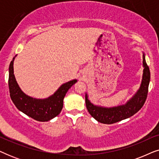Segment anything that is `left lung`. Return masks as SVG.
Here are the masks:
<instances>
[{
    "instance_id": "1",
    "label": "left lung",
    "mask_w": 159,
    "mask_h": 159,
    "mask_svg": "<svg viewBox=\"0 0 159 159\" xmlns=\"http://www.w3.org/2000/svg\"><path fill=\"white\" fill-rule=\"evenodd\" d=\"M143 80L141 82L140 88L135 95L130 99L125 105L119 106L114 108H103L100 106H94L88 99V95H85V103L88 112L93 118L98 122L111 125L118 122L123 119H127L133 116L144 105L146 101L148 93V85L151 79L149 67L146 64L145 55L143 56Z\"/></svg>"
}]
</instances>
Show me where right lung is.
Segmentation results:
<instances>
[{
    "label": "right lung",
    "mask_w": 159,
    "mask_h": 159,
    "mask_svg": "<svg viewBox=\"0 0 159 159\" xmlns=\"http://www.w3.org/2000/svg\"><path fill=\"white\" fill-rule=\"evenodd\" d=\"M9 65L8 88L10 97L19 111L34 120L48 121L58 116L61 111L64 96L69 89L77 82L74 80L66 82L58 88L53 95L46 99H36L25 95L17 84L14 75V60Z\"/></svg>",
    "instance_id": "add662e5"
}]
</instances>
